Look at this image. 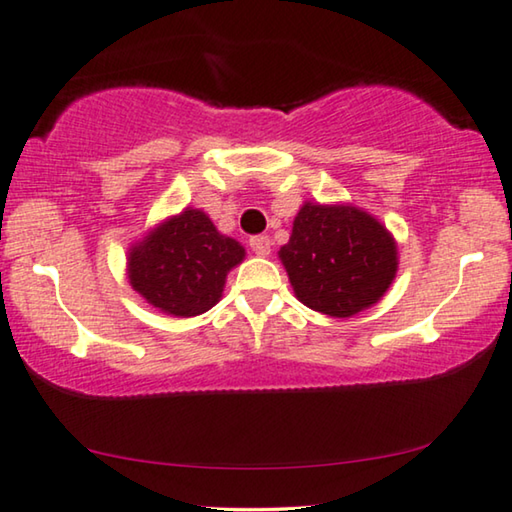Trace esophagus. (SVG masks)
<instances>
[{
	"label": "esophagus",
	"instance_id": "obj_1",
	"mask_svg": "<svg viewBox=\"0 0 512 512\" xmlns=\"http://www.w3.org/2000/svg\"><path fill=\"white\" fill-rule=\"evenodd\" d=\"M249 247H251V251H254L256 256H270V251H272V242H270V238H267V235H256V238H251L249 240Z\"/></svg>",
	"mask_w": 512,
	"mask_h": 512
}]
</instances>
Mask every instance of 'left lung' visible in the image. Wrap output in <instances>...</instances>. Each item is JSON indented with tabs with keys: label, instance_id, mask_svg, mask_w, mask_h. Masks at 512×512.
Instances as JSON below:
<instances>
[{
	"label": "left lung",
	"instance_id": "left-lung-1",
	"mask_svg": "<svg viewBox=\"0 0 512 512\" xmlns=\"http://www.w3.org/2000/svg\"><path fill=\"white\" fill-rule=\"evenodd\" d=\"M279 261L304 306L352 318L380 302L396 279L398 242L364 208L304 201Z\"/></svg>",
	"mask_w": 512,
	"mask_h": 512
}]
</instances>
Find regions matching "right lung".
Instances as JSON below:
<instances>
[{
	"mask_svg": "<svg viewBox=\"0 0 512 512\" xmlns=\"http://www.w3.org/2000/svg\"><path fill=\"white\" fill-rule=\"evenodd\" d=\"M247 251L219 233L201 208H185L155 224L128 249V281L157 311L201 316L222 300L224 283Z\"/></svg>",
	"mask_w": 512,
	"mask_h": 512,
	"instance_id": "obj_1",
	"label": "right lung"
}]
</instances>
